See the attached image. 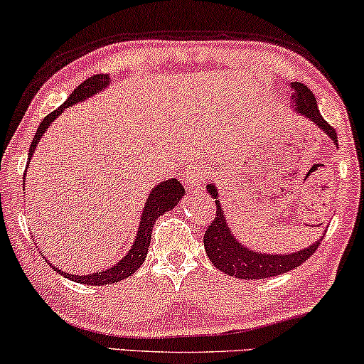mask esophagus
<instances>
[{
  "label": "esophagus",
  "instance_id": "34e87169",
  "mask_svg": "<svg viewBox=\"0 0 364 364\" xmlns=\"http://www.w3.org/2000/svg\"><path fill=\"white\" fill-rule=\"evenodd\" d=\"M207 176H209V171H207L205 167H202V165H193V167H188L187 173H186L187 187L188 188L200 187L202 183L205 182Z\"/></svg>",
  "mask_w": 364,
  "mask_h": 364
}]
</instances>
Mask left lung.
I'll list each match as a JSON object with an SVG mask.
<instances>
[{
    "label": "left lung",
    "mask_w": 364,
    "mask_h": 364,
    "mask_svg": "<svg viewBox=\"0 0 364 364\" xmlns=\"http://www.w3.org/2000/svg\"><path fill=\"white\" fill-rule=\"evenodd\" d=\"M291 88L294 92L292 93L291 107H294L297 113L304 115L316 127H319L334 141V145H338L336 130L319 113L313 92L301 82H294ZM207 192H209L212 199H215V217L212 224L207 225L204 234V247L210 262L217 269L225 272V274L235 276L239 279H266V277H274L301 266V264L308 261L318 251L323 237L316 240L314 244H311L309 247L303 249V251L292 254H264L251 251L244 244H240L235 239L232 230L229 229L224 210L219 202V192H217L214 183L207 186Z\"/></svg>",
    "instance_id": "obj_1"
}]
</instances>
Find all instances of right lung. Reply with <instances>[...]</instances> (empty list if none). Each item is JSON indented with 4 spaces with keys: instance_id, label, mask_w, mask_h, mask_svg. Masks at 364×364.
I'll return each mask as SVG.
<instances>
[{
    "instance_id": "right-lung-1",
    "label": "right lung",
    "mask_w": 364,
    "mask_h": 364,
    "mask_svg": "<svg viewBox=\"0 0 364 364\" xmlns=\"http://www.w3.org/2000/svg\"><path fill=\"white\" fill-rule=\"evenodd\" d=\"M110 83V77L108 75H93L85 80L82 85H78L77 88L73 90L72 95L68 97V100L56 108L55 112L48 113L45 117L43 122L38 125V130L35 134V139L31 140L30 145V152H28V164H30L31 155L35 154L38 141H40L41 136L46 132V129L51 125V122L58 119V115L63 113L65 108L75 105V103L87 100V98L93 97L95 93L105 90ZM183 187L182 183L177 181V178H168V181L160 182L159 186H155L152 191H150L147 202H145L144 212H141L140 217V224H139V232L135 235L134 245L130 247V251L125 254V257H122L115 266L110 269H105V271L100 272H93V274L88 276H77V274H68V272L58 271L55 266H51L56 271L60 272L61 276L68 277L75 282H80V284H87V286H105V284H113V282H119L122 279H127V277L134 274V272L139 269L141 264H144L145 257H147L149 252V245H150V237H152V229L155 220L159 219L160 215L165 214L167 210L173 209L178 204V200L182 199L183 196Z\"/></svg>"
}]
</instances>
